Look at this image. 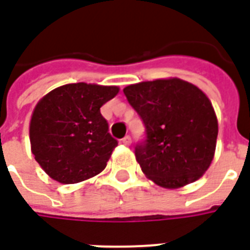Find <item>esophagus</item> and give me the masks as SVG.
I'll return each mask as SVG.
<instances>
[{
  "instance_id": "34e87169",
  "label": "esophagus",
  "mask_w": 250,
  "mask_h": 250,
  "mask_svg": "<svg viewBox=\"0 0 250 250\" xmlns=\"http://www.w3.org/2000/svg\"><path fill=\"white\" fill-rule=\"evenodd\" d=\"M122 143H123L125 146H130V145H131V138H130V136H125V138L122 139Z\"/></svg>"
}]
</instances>
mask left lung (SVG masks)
I'll list each match as a JSON object with an SVG mask.
<instances>
[{
    "label": "left lung",
    "instance_id": "8db88e82",
    "mask_svg": "<svg viewBox=\"0 0 250 250\" xmlns=\"http://www.w3.org/2000/svg\"><path fill=\"white\" fill-rule=\"evenodd\" d=\"M123 92L146 127L135 158L147 178L165 188L201 178L214 158L218 135L209 98L178 77L131 84Z\"/></svg>",
    "mask_w": 250,
    "mask_h": 250
}]
</instances>
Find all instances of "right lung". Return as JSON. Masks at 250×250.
Wrapping results in <instances>:
<instances>
[{"label": "right lung", "instance_id": "obj_1", "mask_svg": "<svg viewBox=\"0 0 250 250\" xmlns=\"http://www.w3.org/2000/svg\"><path fill=\"white\" fill-rule=\"evenodd\" d=\"M118 92L116 85L73 83L52 89L36 104L30 148L52 179L77 184L105 168L118 141L109 135L100 107Z\"/></svg>", "mask_w": 250, "mask_h": 250}]
</instances>
